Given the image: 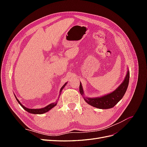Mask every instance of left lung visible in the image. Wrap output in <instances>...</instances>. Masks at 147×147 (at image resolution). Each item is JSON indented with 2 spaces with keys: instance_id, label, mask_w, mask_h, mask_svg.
Returning <instances> with one entry per match:
<instances>
[{
  "instance_id": "1",
  "label": "left lung",
  "mask_w": 147,
  "mask_h": 147,
  "mask_svg": "<svg viewBox=\"0 0 147 147\" xmlns=\"http://www.w3.org/2000/svg\"><path fill=\"white\" fill-rule=\"evenodd\" d=\"M129 72L127 71L126 76L123 82L113 92L100 97H96V98H88V97L86 98V97H84V99L88 104L96 108L101 109L112 108L123 98V97L125 94L129 84ZM79 88L80 92L83 96V90L81 83L80 84Z\"/></svg>"
}]
</instances>
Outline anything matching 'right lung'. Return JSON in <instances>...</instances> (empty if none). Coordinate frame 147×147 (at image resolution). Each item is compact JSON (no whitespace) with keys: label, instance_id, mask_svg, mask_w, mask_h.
I'll list each match as a JSON object with an SVG mask.
<instances>
[{"label":"right lung","instance_id":"add662e5","mask_svg":"<svg viewBox=\"0 0 147 147\" xmlns=\"http://www.w3.org/2000/svg\"><path fill=\"white\" fill-rule=\"evenodd\" d=\"M66 84H67V83H65L64 85L61 88V90H60V92H61L62 90H63V89L64 88V87L65 86ZM16 97V99L18 102V103L21 105V106L22 107H23L25 110L27 111V112H29V113H32V114H43V113H46V112H48V111H49L50 110H51V109H53V108L55 106H56V104H57L56 102H55V103H52V104H50V105H47V107H45L42 108V109H28V108L25 107H24V105H22V104L20 103V102L18 100V99L16 98V97Z\"/></svg>","mask_w":147,"mask_h":147}]
</instances>
